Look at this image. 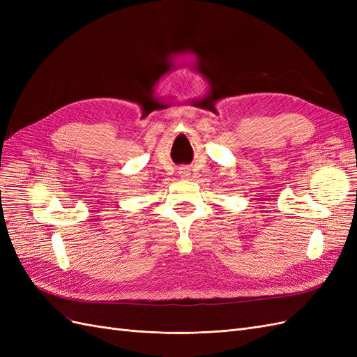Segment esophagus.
Instances as JSON below:
<instances>
[{"label": "esophagus", "mask_w": 357, "mask_h": 357, "mask_svg": "<svg viewBox=\"0 0 357 357\" xmlns=\"http://www.w3.org/2000/svg\"><path fill=\"white\" fill-rule=\"evenodd\" d=\"M180 176L185 178V177H188L189 176V171H186V169H183V171H180Z\"/></svg>", "instance_id": "1"}]
</instances>
